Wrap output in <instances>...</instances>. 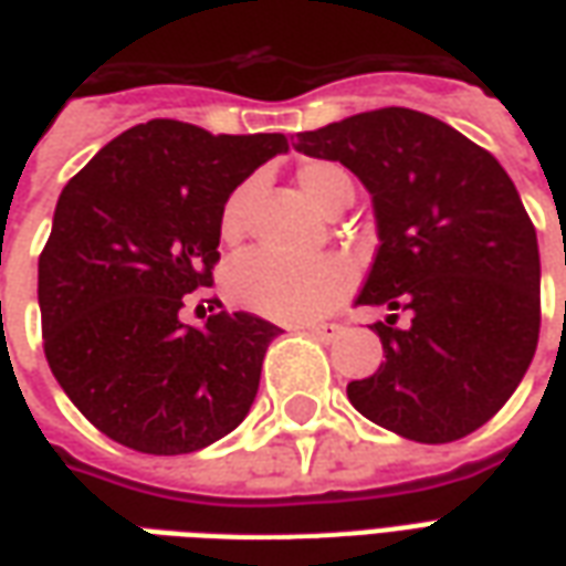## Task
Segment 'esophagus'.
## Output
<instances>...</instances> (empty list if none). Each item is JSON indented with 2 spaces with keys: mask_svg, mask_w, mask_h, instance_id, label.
<instances>
[{
  "mask_svg": "<svg viewBox=\"0 0 566 566\" xmlns=\"http://www.w3.org/2000/svg\"><path fill=\"white\" fill-rule=\"evenodd\" d=\"M300 331H306L308 336H315V339H321V343H331V339H336V333L343 331L339 324H306V327H300Z\"/></svg>",
  "mask_w": 566,
  "mask_h": 566,
  "instance_id": "1",
  "label": "esophagus"
}]
</instances>
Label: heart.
Masks as SVG:
<instances>
[{
	"label": "heart",
	"instance_id": "heart-1",
	"mask_svg": "<svg viewBox=\"0 0 566 566\" xmlns=\"http://www.w3.org/2000/svg\"><path fill=\"white\" fill-rule=\"evenodd\" d=\"M296 181L306 197L327 214L345 209L355 197V181L345 166L333 160H308L296 169ZM258 193V181L248 178L223 199L218 230L223 242L245 235L248 211ZM355 284V266L343 254L284 258L266 248L245 251L223 272V291L235 306L251 308L275 321H308L331 312Z\"/></svg>",
	"mask_w": 566,
	"mask_h": 566
}]
</instances>
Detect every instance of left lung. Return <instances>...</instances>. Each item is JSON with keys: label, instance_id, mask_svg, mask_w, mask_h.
I'll return each mask as SVG.
<instances>
[{"label": "left lung", "instance_id": "left-lung-1", "mask_svg": "<svg viewBox=\"0 0 566 566\" xmlns=\"http://www.w3.org/2000/svg\"><path fill=\"white\" fill-rule=\"evenodd\" d=\"M367 185L379 251L357 306L409 312L373 324L385 364L348 381L357 412L416 442H454L500 412L539 339V248L506 169L412 108H376L296 133Z\"/></svg>", "mask_w": 566, "mask_h": 566}]
</instances>
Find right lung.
Segmentation results:
<instances>
[{
  "instance_id": "add662e5",
  "label": "right lung",
  "mask_w": 566,
  "mask_h": 566,
  "mask_svg": "<svg viewBox=\"0 0 566 566\" xmlns=\"http://www.w3.org/2000/svg\"><path fill=\"white\" fill-rule=\"evenodd\" d=\"M282 150V133L211 136L154 117L63 187L39 258L44 357L108 439L190 454L248 416L282 331L248 312L193 327L178 312L214 282L223 199Z\"/></svg>"
}]
</instances>
